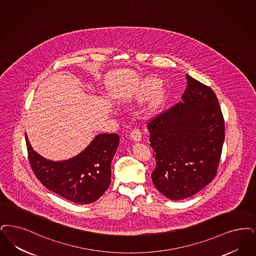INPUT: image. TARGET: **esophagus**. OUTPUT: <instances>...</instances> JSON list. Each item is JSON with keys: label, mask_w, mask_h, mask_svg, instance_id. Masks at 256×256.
<instances>
[{"label": "esophagus", "mask_w": 256, "mask_h": 256, "mask_svg": "<svg viewBox=\"0 0 256 256\" xmlns=\"http://www.w3.org/2000/svg\"><path fill=\"white\" fill-rule=\"evenodd\" d=\"M130 137L134 141H140L142 139V133L138 126H134L132 132H130Z\"/></svg>", "instance_id": "esophagus-1"}]
</instances>
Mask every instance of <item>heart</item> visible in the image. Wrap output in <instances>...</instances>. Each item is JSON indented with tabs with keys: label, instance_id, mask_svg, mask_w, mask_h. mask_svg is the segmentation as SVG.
<instances>
[{
	"label": "heart",
	"instance_id": "1",
	"mask_svg": "<svg viewBox=\"0 0 256 256\" xmlns=\"http://www.w3.org/2000/svg\"><path fill=\"white\" fill-rule=\"evenodd\" d=\"M144 88H146V92H152L156 88V84L152 80H148L144 84Z\"/></svg>",
	"mask_w": 256,
	"mask_h": 256
}]
</instances>
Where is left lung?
<instances>
[{"instance_id":"8db88e82","label":"left lung","mask_w":256,"mask_h":256,"mask_svg":"<svg viewBox=\"0 0 256 256\" xmlns=\"http://www.w3.org/2000/svg\"><path fill=\"white\" fill-rule=\"evenodd\" d=\"M182 102L148 123L155 156L152 179L172 200L192 196L214 179L225 140V122L214 90L186 75Z\"/></svg>"}]
</instances>
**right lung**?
<instances>
[{
	"instance_id": "1",
	"label": "right lung",
	"mask_w": 256,
	"mask_h": 256,
	"mask_svg": "<svg viewBox=\"0 0 256 256\" xmlns=\"http://www.w3.org/2000/svg\"><path fill=\"white\" fill-rule=\"evenodd\" d=\"M119 135H97L77 156L66 161H50L26 142L31 168L46 188L77 204H90L102 196L110 184V164L119 144Z\"/></svg>"
}]
</instances>
